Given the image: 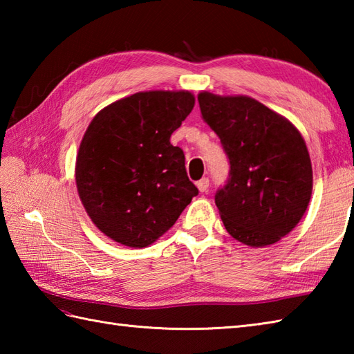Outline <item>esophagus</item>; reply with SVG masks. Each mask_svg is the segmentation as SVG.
<instances>
[{
    "mask_svg": "<svg viewBox=\"0 0 354 354\" xmlns=\"http://www.w3.org/2000/svg\"><path fill=\"white\" fill-rule=\"evenodd\" d=\"M196 185H198V189H199V192H201V193H205V192L208 190V185H209L208 178H202L201 181H198V183H196Z\"/></svg>",
    "mask_w": 354,
    "mask_h": 354,
    "instance_id": "esophagus-1",
    "label": "esophagus"
}]
</instances>
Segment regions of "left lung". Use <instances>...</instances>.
I'll return each mask as SVG.
<instances>
[{"mask_svg": "<svg viewBox=\"0 0 354 354\" xmlns=\"http://www.w3.org/2000/svg\"><path fill=\"white\" fill-rule=\"evenodd\" d=\"M202 118L230 160L216 205L230 234L261 248L297 227L309 207L313 175L301 133L288 118L248 95L198 94Z\"/></svg>", "mask_w": 354, "mask_h": 354, "instance_id": "8db88e82", "label": "left lung"}]
</instances>
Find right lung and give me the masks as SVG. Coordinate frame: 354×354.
<instances>
[{
    "label": "right lung",
    "instance_id": "add662e5",
    "mask_svg": "<svg viewBox=\"0 0 354 354\" xmlns=\"http://www.w3.org/2000/svg\"><path fill=\"white\" fill-rule=\"evenodd\" d=\"M194 106L190 91H142L108 104L89 123L76 185L89 219L114 242L146 248L199 193L170 137Z\"/></svg>",
    "mask_w": 354,
    "mask_h": 354
}]
</instances>
